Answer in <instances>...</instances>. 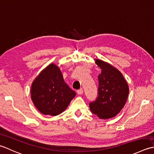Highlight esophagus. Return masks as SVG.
<instances>
[{"instance_id": "esophagus-1", "label": "esophagus", "mask_w": 154, "mask_h": 154, "mask_svg": "<svg viewBox=\"0 0 154 154\" xmlns=\"http://www.w3.org/2000/svg\"><path fill=\"white\" fill-rule=\"evenodd\" d=\"M77 93H78V94H79V95L82 94H83V90H82V88H80L79 90H77Z\"/></svg>"}]
</instances>
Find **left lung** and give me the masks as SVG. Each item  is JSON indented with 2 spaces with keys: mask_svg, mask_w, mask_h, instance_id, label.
Wrapping results in <instances>:
<instances>
[{
  "mask_svg": "<svg viewBox=\"0 0 154 154\" xmlns=\"http://www.w3.org/2000/svg\"><path fill=\"white\" fill-rule=\"evenodd\" d=\"M96 64L101 68L98 75V97L89 103L90 110L100 118L114 117L124 107L129 94L127 82L120 71L100 60Z\"/></svg>",
  "mask_w": 154,
  "mask_h": 154,
  "instance_id": "obj_1",
  "label": "left lung"
}]
</instances>
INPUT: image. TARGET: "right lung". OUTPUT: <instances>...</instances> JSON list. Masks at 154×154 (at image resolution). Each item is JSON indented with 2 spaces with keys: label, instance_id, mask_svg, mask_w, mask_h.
I'll list each match as a JSON object with an SVG mask.
<instances>
[{
  "label": "right lung",
  "instance_id": "obj_1",
  "mask_svg": "<svg viewBox=\"0 0 154 154\" xmlns=\"http://www.w3.org/2000/svg\"><path fill=\"white\" fill-rule=\"evenodd\" d=\"M76 92L64 82L59 68L48 66L34 80L31 98L34 106L43 114L57 116L68 107Z\"/></svg>",
  "mask_w": 154,
  "mask_h": 154
}]
</instances>
